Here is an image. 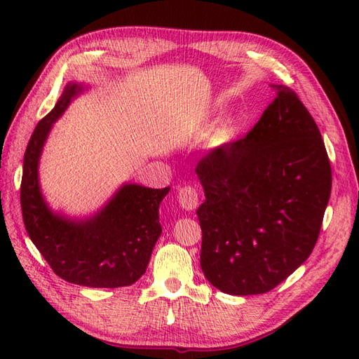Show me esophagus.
Returning a JSON list of instances; mask_svg holds the SVG:
<instances>
[{
    "label": "esophagus",
    "mask_w": 359,
    "mask_h": 359,
    "mask_svg": "<svg viewBox=\"0 0 359 359\" xmlns=\"http://www.w3.org/2000/svg\"><path fill=\"white\" fill-rule=\"evenodd\" d=\"M179 203L180 207L187 210V211H194L197 207H199V193L196 191V188L193 187H182L179 189Z\"/></svg>",
    "instance_id": "obj_1"
}]
</instances>
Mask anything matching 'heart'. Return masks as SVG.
Here are the masks:
<instances>
[{
  "mask_svg": "<svg viewBox=\"0 0 359 359\" xmlns=\"http://www.w3.org/2000/svg\"><path fill=\"white\" fill-rule=\"evenodd\" d=\"M231 134H233V126L230 123H226V125H224L222 128L219 129L217 137H219L220 140H228L231 137Z\"/></svg>",
  "mask_w": 359,
  "mask_h": 359,
  "instance_id": "obj_1",
  "label": "heart"
}]
</instances>
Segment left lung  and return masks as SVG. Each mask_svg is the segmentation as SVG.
<instances>
[{"instance_id":"obj_1","label":"left lung","mask_w":359,"mask_h":359,"mask_svg":"<svg viewBox=\"0 0 359 359\" xmlns=\"http://www.w3.org/2000/svg\"><path fill=\"white\" fill-rule=\"evenodd\" d=\"M241 140L210 151L196 172L201 266L236 296L262 294L307 261L332 191V166L316 121L290 88Z\"/></svg>"}]
</instances>
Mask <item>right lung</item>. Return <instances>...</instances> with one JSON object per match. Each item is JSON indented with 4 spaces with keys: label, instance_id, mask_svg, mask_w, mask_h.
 I'll use <instances>...</instances> for the list:
<instances>
[{
    "label": "right lung",
    "instance_id": "1",
    "mask_svg": "<svg viewBox=\"0 0 359 359\" xmlns=\"http://www.w3.org/2000/svg\"><path fill=\"white\" fill-rule=\"evenodd\" d=\"M80 90L81 86L69 83L55 108L38 121L27 143L20 188L22 222L57 276L85 287L133 285L147 271L162 233L158 207L170 187L123 185L94 217L71 220L50 211L38 185V160L46 137Z\"/></svg>",
    "mask_w": 359,
    "mask_h": 359
}]
</instances>
